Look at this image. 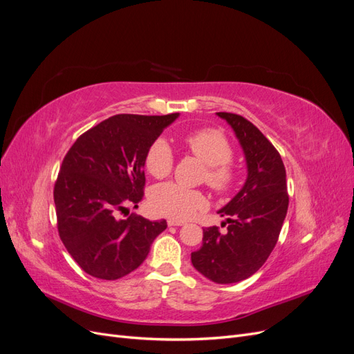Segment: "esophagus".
<instances>
[{
	"label": "esophagus",
	"instance_id": "34e87169",
	"mask_svg": "<svg viewBox=\"0 0 354 354\" xmlns=\"http://www.w3.org/2000/svg\"><path fill=\"white\" fill-rule=\"evenodd\" d=\"M167 224L169 227H173V226H183V221H178V220H173V218H168V221H167Z\"/></svg>",
	"mask_w": 354,
	"mask_h": 354
}]
</instances>
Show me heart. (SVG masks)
<instances>
[{"mask_svg": "<svg viewBox=\"0 0 354 354\" xmlns=\"http://www.w3.org/2000/svg\"><path fill=\"white\" fill-rule=\"evenodd\" d=\"M183 146L205 164L203 180L212 190L226 195L236 187L239 171L230 162L233 147L221 131L214 128L196 130L183 138ZM173 165L174 156L165 140L158 138L149 146L145 158V167L149 174L158 180L165 178ZM149 203L159 216L173 220H189L208 207V198L201 190L186 189L176 183H164L152 189Z\"/></svg>", "mask_w": 354, "mask_h": 354, "instance_id": "1", "label": "heart"}]
</instances>
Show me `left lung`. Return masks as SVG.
<instances>
[{
	"label": "left lung",
	"instance_id": "obj_1",
	"mask_svg": "<svg viewBox=\"0 0 354 354\" xmlns=\"http://www.w3.org/2000/svg\"><path fill=\"white\" fill-rule=\"evenodd\" d=\"M217 115L233 128L243 149L248 177L218 214L217 226L203 229L202 246L192 252L195 269L216 283H234L252 276L276 246L288 211L286 171L276 147L252 122L229 112Z\"/></svg>",
	"mask_w": 354,
	"mask_h": 354
}]
</instances>
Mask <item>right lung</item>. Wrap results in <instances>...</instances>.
<instances>
[{"instance_id":"obj_1","label":"right lung","mask_w":354,"mask_h":354,"mask_svg":"<svg viewBox=\"0 0 354 354\" xmlns=\"http://www.w3.org/2000/svg\"><path fill=\"white\" fill-rule=\"evenodd\" d=\"M178 113H121L81 134L72 145L55 185L59 236L81 269L115 281L140 266L167 221L131 214L143 199L149 146Z\"/></svg>"}]
</instances>
